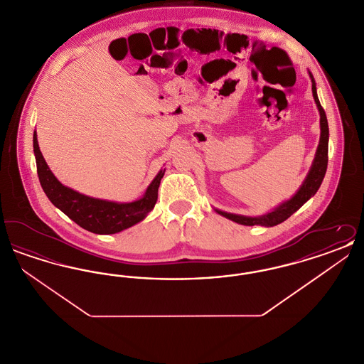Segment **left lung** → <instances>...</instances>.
<instances>
[{
	"instance_id": "obj_1",
	"label": "left lung",
	"mask_w": 364,
	"mask_h": 364,
	"mask_svg": "<svg viewBox=\"0 0 364 364\" xmlns=\"http://www.w3.org/2000/svg\"><path fill=\"white\" fill-rule=\"evenodd\" d=\"M312 95L315 100V104L318 106L319 114H321V140H319V146L315 154V159L312 164L311 171L307 174V178L304 180L303 186L300 187V190L296 192L292 199H289L288 202L282 203L281 206H278L276 210H273L272 213H267L262 217H244V215H236V214H230L225 211H220L217 210L218 214L224 215L228 220H232L237 224L247 226H274L284 223L285 220H288L294 211H297L301 208L311 196L316 193L318 188L322 184V180L326 173L328 169V149H329V125H328V119L325 114L323 107L319 104L318 95H316V87H315V80L312 77Z\"/></svg>"
}]
</instances>
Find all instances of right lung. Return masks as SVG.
I'll return each instance as SVG.
<instances>
[{"label": "right lung", "instance_id": "obj_1", "mask_svg": "<svg viewBox=\"0 0 364 364\" xmlns=\"http://www.w3.org/2000/svg\"><path fill=\"white\" fill-rule=\"evenodd\" d=\"M34 154L39 183L53 205L88 232L112 235L140 223L156 206L158 187L165 171L156 174L144 196L131 203H116L90 198L63 186L45 162L34 132Z\"/></svg>", "mask_w": 364, "mask_h": 364}]
</instances>
